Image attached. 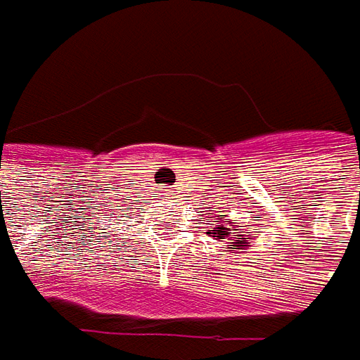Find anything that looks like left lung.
<instances>
[{
  "mask_svg": "<svg viewBox=\"0 0 360 360\" xmlns=\"http://www.w3.org/2000/svg\"><path fill=\"white\" fill-rule=\"evenodd\" d=\"M217 219H219V225H215V223H209L211 227H209V231H207V233H211V238H213V240H217V242H225V240H229L227 244H231L233 248H231V250H227V252L238 254L240 250H245L248 245L254 242L256 233H252L248 225H245V229H238V225H233V221H231V219H229V223H225V215H217Z\"/></svg>",
  "mask_w": 360,
  "mask_h": 360,
  "instance_id": "8db88e82",
  "label": "left lung"
}]
</instances>
